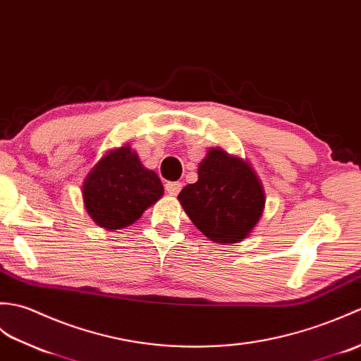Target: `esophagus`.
I'll return each mask as SVG.
<instances>
[{
  "mask_svg": "<svg viewBox=\"0 0 361 361\" xmlns=\"http://www.w3.org/2000/svg\"><path fill=\"white\" fill-rule=\"evenodd\" d=\"M165 190L170 193L171 196H176L182 190V183L180 182H166L165 183Z\"/></svg>",
  "mask_w": 361,
  "mask_h": 361,
  "instance_id": "34e87169",
  "label": "esophagus"
}]
</instances>
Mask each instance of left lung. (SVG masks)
Wrapping results in <instances>:
<instances>
[{"mask_svg":"<svg viewBox=\"0 0 361 361\" xmlns=\"http://www.w3.org/2000/svg\"><path fill=\"white\" fill-rule=\"evenodd\" d=\"M183 212L210 241L236 244L250 236L266 205V193L253 166L219 147L197 166V180L178 196Z\"/></svg>","mask_w":361,"mask_h":361,"instance_id":"left-lung-1","label":"left lung"}]
</instances>
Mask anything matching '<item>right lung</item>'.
Segmentation results:
<instances>
[{
	"label": "right lung",
	"mask_w": 361,
	"mask_h": 361,
	"mask_svg": "<svg viewBox=\"0 0 361 361\" xmlns=\"http://www.w3.org/2000/svg\"><path fill=\"white\" fill-rule=\"evenodd\" d=\"M83 204L99 227L118 230L140 219L143 212L164 196L159 176L142 165L125 143L99 159L82 185Z\"/></svg>",
	"instance_id": "right-lung-1"
}]
</instances>
